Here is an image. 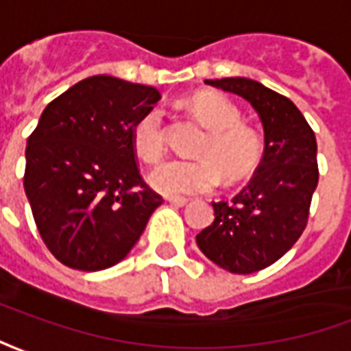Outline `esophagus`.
I'll return each mask as SVG.
<instances>
[{"label": "esophagus", "instance_id": "obj_1", "mask_svg": "<svg viewBox=\"0 0 351 351\" xmlns=\"http://www.w3.org/2000/svg\"><path fill=\"white\" fill-rule=\"evenodd\" d=\"M171 203V205H176V206H184L186 203H188V199L186 197H180V195H169V197H165Z\"/></svg>", "mask_w": 351, "mask_h": 351}]
</instances>
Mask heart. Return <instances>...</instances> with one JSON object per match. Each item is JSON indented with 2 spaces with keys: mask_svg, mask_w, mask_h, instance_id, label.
<instances>
[{
  "mask_svg": "<svg viewBox=\"0 0 351 351\" xmlns=\"http://www.w3.org/2000/svg\"><path fill=\"white\" fill-rule=\"evenodd\" d=\"M188 107L210 131L199 145L201 160H171L148 175L154 190L169 195L201 193L226 182H239L258 167L263 152L256 131L241 123L243 114L233 101L218 92H199ZM131 146L145 163H158L165 154V118L160 107L148 108L131 128Z\"/></svg>",
  "mask_w": 351,
  "mask_h": 351,
  "instance_id": "b5f03b06",
  "label": "heart"
}]
</instances>
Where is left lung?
Returning a JSON list of instances; mask_svg holds the SVG:
<instances>
[{"label": "left lung", "instance_id": "8db88e82", "mask_svg": "<svg viewBox=\"0 0 351 351\" xmlns=\"http://www.w3.org/2000/svg\"><path fill=\"white\" fill-rule=\"evenodd\" d=\"M241 95L263 123L265 150L250 184L231 201L213 203L214 221L199 233V250L235 274L278 261L301 237L317 186L316 135L293 101L244 77L205 80Z\"/></svg>", "mask_w": 351, "mask_h": 351}]
</instances>
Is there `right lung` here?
<instances>
[{"label":"right lung","instance_id":"obj_1","mask_svg":"<svg viewBox=\"0 0 351 351\" xmlns=\"http://www.w3.org/2000/svg\"><path fill=\"white\" fill-rule=\"evenodd\" d=\"M161 93L95 75L50 101L27 138L24 190L52 256L77 271L120 263L161 195L143 180L131 128Z\"/></svg>","mask_w":351,"mask_h":351}]
</instances>
